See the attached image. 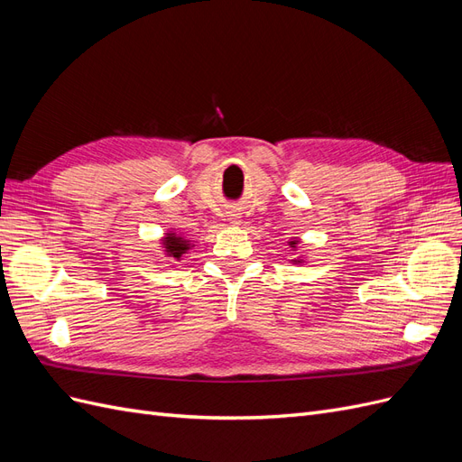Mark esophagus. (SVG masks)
<instances>
[{"label": "esophagus", "mask_w": 462, "mask_h": 462, "mask_svg": "<svg viewBox=\"0 0 462 462\" xmlns=\"http://www.w3.org/2000/svg\"><path fill=\"white\" fill-rule=\"evenodd\" d=\"M227 219H229V224H233V226H238V224H241V214H236V212H229V214H227Z\"/></svg>", "instance_id": "34e87169"}]
</instances>
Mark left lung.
I'll return each mask as SVG.
<instances>
[{
    "instance_id": "1",
    "label": "left lung",
    "mask_w": 462,
    "mask_h": 462,
    "mask_svg": "<svg viewBox=\"0 0 462 462\" xmlns=\"http://www.w3.org/2000/svg\"><path fill=\"white\" fill-rule=\"evenodd\" d=\"M298 245H300V238H291L289 241V248L294 252V250H298ZM304 256H298V258H294V260H291L292 263H304Z\"/></svg>"
}]
</instances>
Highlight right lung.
Instances as JSON below:
<instances>
[{
  "mask_svg": "<svg viewBox=\"0 0 462 462\" xmlns=\"http://www.w3.org/2000/svg\"><path fill=\"white\" fill-rule=\"evenodd\" d=\"M161 246L164 252V258L168 260V263L176 265V262H181L185 254L193 248V241L190 238L183 236L181 233L176 231H166L164 236L161 238Z\"/></svg>",
  "mask_w": 462,
  "mask_h": 462,
  "instance_id": "1",
  "label": "right lung"
}]
</instances>
